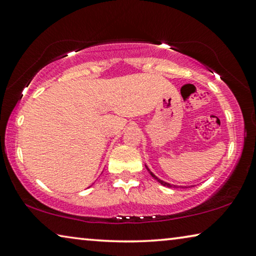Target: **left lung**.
<instances>
[{"mask_svg": "<svg viewBox=\"0 0 256 256\" xmlns=\"http://www.w3.org/2000/svg\"><path fill=\"white\" fill-rule=\"evenodd\" d=\"M148 171H149V173L151 174V176H152V178H154V179H156V180H157V181H158V182H160V184H162V186H166V187H170V188H178V186H174V184H168V182H165V181H162V180H160V179H158V178H157V176H154V174L152 172H151L149 168H148Z\"/></svg>", "mask_w": 256, "mask_h": 256, "instance_id": "obj_1", "label": "left lung"}]
</instances>
